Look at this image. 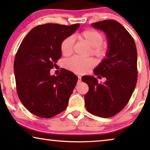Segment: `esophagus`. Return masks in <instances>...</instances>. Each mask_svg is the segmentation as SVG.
Masks as SVG:
<instances>
[{
  "mask_svg": "<svg viewBox=\"0 0 150 150\" xmlns=\"http://www.w3.org/2000/svg\"><path fill=\"white\" fill-rule=\"evenodd\" d=\"M81 76H79V75H78V81H77V83H80L81 82Z\"/></svg>",
  "mask_w": 150,
  "mask_h": 150,
  "instance_id": "1",
  "label": "esophagus"
}]
</instances>
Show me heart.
Here are the masks:
<instances>
[{"label": "heart", "instance_id": "1", "mask_svg": "<svg viewBox=\"0 0 150 150\" xmlns=\"http://www.w3.org/2000/svg\"><path fill=\"white\" fill-rule=\"evenodd\" d=\"M77 39L86 43L91 47L89 53L96 57H101L105 55L107 50L106 44L103 42V35L97 30L89 29L81 31L77 35ZM74 40L72 36L64 39L60 45L62 53L64 56L71 55L73 51ZM95 61L92 58H81L78 57H72L67 59L64 62L66 68L75 73H85L88 69L93 67Z\"/></svg>", "mask_w": 150, "mask_h": 150}]
</instances>
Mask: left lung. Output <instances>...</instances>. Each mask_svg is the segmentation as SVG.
<instances>
[{
	"mask_svg": "<svg viewBox=\"0 0 150 150\" xmlns=\"http://www.w3.org/2000/svg\"><path fill=\"white\" fill-rule=\"evenodd\" d=\"M106 35V57L94 73L106 81L99 83L93 76L84 75L81 80L88 86L85 95L86 108L90 113L108 118L124 108L132 95L137 81V51L129 33L115 20L91 24Z\"/></svg>",
	"mask_w": 150,
	"mask_h": 150,
	"instance_id": "8db88e82",
	"label": "left lung"
}]
</instances>
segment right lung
Returning <instances> with one entry per match:
<instances>
[{
	"instance_id": "add662e5",
	"label": "right lung",
	"mask_w": 150,
	"mask_h": 150,
	"mask_svg": "<svg viewBox=\"0 0 150 150\" xmlns=\"http://www.w3.org/2000/svg\"><path fill=\"white\" fill-rule=\"evenodd\" d=\"M79 26H36L18 49L13 64L18 96L26 108L38 117L51 118L67 108L78 77L64 69L57 76L51 75L50 70L61 57V42Z\"/></svg>"
}]
</instances>
